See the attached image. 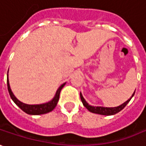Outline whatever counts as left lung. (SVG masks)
I'll use <instances>...</instances> for the list:
<instances>
[{
	"label": "left lung",
	"instance_id": "left-lung-1",
	"mask_svg": "<svg viewBox=\"0 0 146 146\" xmlns=\"http://www.w3.org/2000/svg\"><path fill=\"white\" fill-rule=\"evenodd\" d=\"M135 92L133 94L132 97L133 96ZM132 97L130 99H129L126 102H125L124 104H122L121 105L118 106V107L115 108H104V107H93V106H91L89 105L88 103L86 102V100H84V98L83 97L82 94L80 92V98H81V100H82V103L88 111H90L91 112H93V113H97V114H100V115H104V116H110V115H114L117 112H119L120 111H121L127 105V104L129 102L130 100L132 99Z\"/></svg>",
	"mask_w": 146,
	"mask_h": 146
}]
</instances>
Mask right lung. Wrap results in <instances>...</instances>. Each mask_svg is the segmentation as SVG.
Returning a JSON list of instances; mask_svg holds the SVG:
<instances>
[{
	"instance_id": "add662e5",
	"label": "right lung",
	"mask_w": 146,
	"mask_h": 146,
	"mask_svg": "<svg viewBox=\"0 0 146 146\" xmlns=\"http://www.w3.org/2000/svg\"><path fill=\"white\" fill-rule=\"evenodd\" d=\"M64 85H65V84H62L58 88V89L57 90V92L55 94V96L54 97L51 101L46 103V104H42L30 105V104H25L24 103L21 102L14 96V95L12 92L10 86H9V78L7 76V86H8V91H9V93L10 95V97L13 100V102L15 103L22 111H24L25 113L30 114V115H41V114H45V113L51 112L57 105V103L58 101V99H59L60 92H61L62 88L64 87Z\"/></svg>"
}]
</instances>
